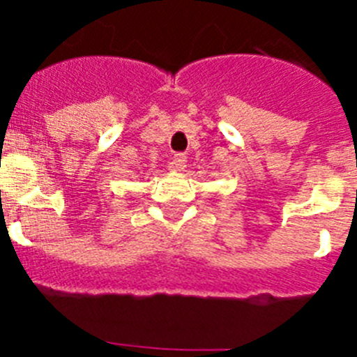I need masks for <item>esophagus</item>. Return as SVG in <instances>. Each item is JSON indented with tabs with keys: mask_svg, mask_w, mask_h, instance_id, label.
Listing matches in <instances>:
<instances>
[{
	"mask_svg": "<svg viewBox=\"0 0 357 357\" xmlns=\"http://www.w3.org/2000/svg\"><path fill=\"white\" fill-rule=\"evenodd\" d=\"M185 164H188V155L185 153H175V157L172 160V168L184 169Z\"/></svg>",
	"mask_w": 357,
	"mask_h": 357,
	"instance_id": "obj_1",
	"label": "esophagus"
}]
</instances>
